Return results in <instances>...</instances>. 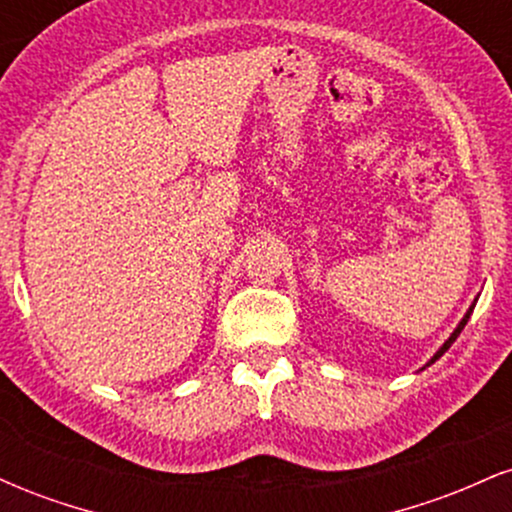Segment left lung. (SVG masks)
<instances>
[{"instance_id": "left-lung-1", "label": "left lung", "mask_w": 512, "mask_h": 512, "mask_svg": "<svg viewBox=\"0 0 512 512\" xmlns=\"http://www.w3.org/2000/svg\"><path fill=\"white\" fill-rule=\"evenodd\" d=\"M474 305H477V298H474V303H472V305H469V310H467V313H464V317H462V320H460V325H457V327H455V330H452V334H450V337H448V339H445V344H443V346H440V349L436 351V354H433V356H431V361H428V363H426V366H431V363H436V361H438V358H440V356H443V354H445V351H448V349H450V346H452V342H455V339H457V337H460V332L464 330V325H467L469 315H472ZM426 366H424V368H426ZM424 368H421V370H424Z\"/></svg>"}]
</instances>
